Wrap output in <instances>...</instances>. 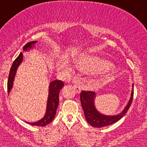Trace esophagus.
<instances>
[{
  "label": "esophagus",
  "mask_w": 147,
  "mask_h": 147,
  "mask_svg": "<svg viewBox=\"0 0 147 147\" xmlns=\"http://www.w3.org/2000/svg\"><path fill=\"white\" fill-rule=\"evenodd\" d=\"M73 87L75 88V89L76 90V92H77V93L78 94H80L81 92V90H82V88H81L80 86L78 85V84H75V85L73 86Z\"/></svg>",
  "instance_id": "obj_1"
}]
</instances>
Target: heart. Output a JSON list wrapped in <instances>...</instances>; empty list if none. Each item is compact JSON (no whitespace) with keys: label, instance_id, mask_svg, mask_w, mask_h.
I'll use <instances>...</instances> for the list:
<instances>
[{"label":"heart","instance_id":"b5f03b06","mask_svg":"<svg viewBox=\"0 0 147 147\" xmlns=\"http://www.w3.org/2000/svg\"><path fill=\"white\" fill-rule=\"evenodd\" d=\"M76 63L82 71L98 74L95 77V82L97 84L110 81L113 77L112 63L102 57L93 55H83L76 59ZM59 68L63 70L68 69L67 65L63 62L60 63Z\"/></svg>","mask_w":147,"mask_h":147}]
</instances>
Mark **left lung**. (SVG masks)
I'll return each mask as SVG.
<instances>
[{
  "label": "left lung",
  "instance_id": "1",
  "mask_svg": "<svg viewBox=\"0 0 147 147\" xmlns=\"http://www.w3.org/2000/svg\"><path fill=\"white\" fill-rule=\"evenodd\" d=\"M95 97L96 95L95 92H90V91H88V92L82 91L81 93L80 100L86 119L88 122V124L93 127L102 128L109 126L119 121L127 113L133 101V84H132V90H131V97H130L129 102L126 104L122 112L117 115H109L103 114L99 112L95 104Z\"/></svg>",
  "mask_w": 147,
  "mask_h": 147
}]
</instances>
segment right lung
<instances>
[{"label": "right lung", "mask_w": 147, "mask_h": 147, "mask_svg": "<svg viewBox=\"0 0 147 147\" xmlns=\"http://www.w3.org/2000/svg\"><path fill=\"white\" fill-rule=\"evenodd\" d=\"M37 43L36 41L30 42L27 43L26 45L23 47V52H29L30 50H33L34 48L35 45ZM23 60V53L21 52L18 55L17 58L11 65V69H10L9 77H8L7 82V90L8 94L9 93L10 91L13 88V84H14V81L16 77V71L20 65H21ZM64 86V84L62 81L61 80H55L51 82L49 84L48 88V99H47V105H46V111L45 113L43 118H41L40 120L37 121L35 122H28V124H31L33 126H45L47 124H50L54 119L55 117V115L57 113V109L59 106V95L61 89L63 88Z\"/></svg>", "instance_id": "add662e5"}]
</instances>
